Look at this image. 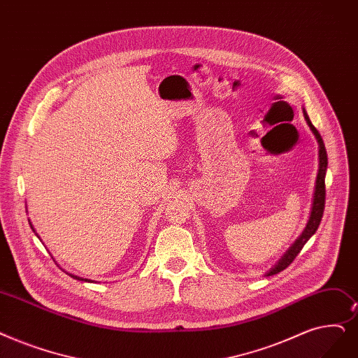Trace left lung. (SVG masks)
Wrapping results in <instances>:
<instances>
[{
  "mask_svg": "<svg viewBox=\"0 0 358 358\" xmlns=\"http://www.w3.org/2000/svg\"><path fill=\"white\" fill-rule=\"evenodd\" d=\"M304 113V118L307 121V124L312 129V131L315 133L317 142H319V174H317V180H316V192H315V200H313V208H312V215H310V220L307 222L306 229L303 231V234L299 237V240L295 241L289 248L288 252L282 256V259L279 260L276 265L266 273V276L279 273L281 271L287 269L292 260L297 257V255L301 252V248L304 247V244L308 241V238L312 237L316 229L319 228V224L322 221V215L324 210V199H326V187H324V174H326V168H328V155H326V149H324V143L322 141L320 133L316 130V127L310 121L307 113L303 110Z\"/></svg>",
  "mask_w": 358,
  "mask_h": 358,
  "instance_id": "1",
  "label": "left lung"
}]
</instances>
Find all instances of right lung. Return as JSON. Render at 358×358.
<instances>
[{
    "label": "right lung",
    "mask_w": 358,
    "mask_h": 358,
    "mask_svg": "<svg viewBox=\"0 0 358 358\" xmlns=\"http://www.w3.org/2000/svg\"><path fill=\"white\" fill-rule=\"evenodd\" d=\"M32 227V225H30ZM71 278H74V279H79V281H87V279H83V278H79V276H76V275H70Z\"/></svg>",
    "instance_id": "obj_1"
}]
</instances>
